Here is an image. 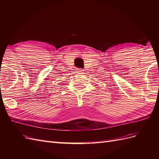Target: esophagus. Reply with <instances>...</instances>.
Instances as JSON below:
<instances>
[{
  "mask_svg": "<svg viewBox=\"0 0 159 159\" xmlns=\"http://www.w3.org/2000/svg\"><path fill=\"white\" fill-rule=\"evenodd\" d=\"M84 69H78V71L79 72L80 74H83L84 72Z\"/></svg>",
  "mask_w": 159,
  "mask_h": 159,
  "instance_id": "obj_1",
  "label": "esophagus"
}]
</instances>
